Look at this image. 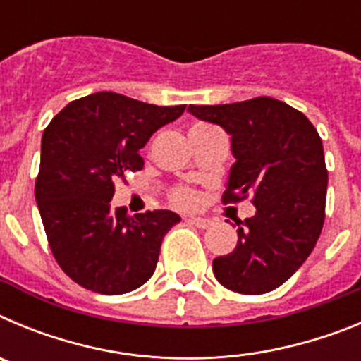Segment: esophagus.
Segmentation results:
<instances>
[{
  "label": "esophagus",
  "mask_w": 361,
  "mask_h": 361,
  "mask_svg": "<svg viewBox=\"0 0 361 361\" xmlns=\"http://www.w3.org/2000/svg\"><path fill=\"white\" fill-rule=\"evenodd\" d=\"M188 222H190V224H193V226H197V228H200V229H206V228H209V226L213 224L212 220L202 219V216H190V219H188Z\"/></svg>",
  "instance_id": "obj_1"
}]
</instances>
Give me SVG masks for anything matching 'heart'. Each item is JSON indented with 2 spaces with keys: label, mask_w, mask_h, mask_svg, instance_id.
I'll list each match as a JSON object with an SVG mask.
<instances>
[{
  "label": "heart",
  "mask_w": 361,
  "mask_h": 361,
  "mask_svg": "<svg viewBox=\"0 0 361 361\" xmlns=\"http://www.w3.org/2000/svg\"><path fill=\"white\" fill-rule=\"evenodd\" d=\"M171 202L180 206V208H190V206H195L197 195L188 188H175L171 191Z\"/></svg>",
  "instance_id": "obj_1"
}]
</instances>
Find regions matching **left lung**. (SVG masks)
I'll use <instances>...</instances> for the list:
<instances>
[{
    "label": "left lung",
    "instance_id": "obj_1",
    "mask_svg": "<svg viewBox=\"0 0 361 361\" xmlns=\"http://www.w3.org/2000/svg\"><path fill=\"white\" fill-rule=\"evenodd\" d=\"M197 119L231 135V166L222 202L251 197L257 213L237 222L238 242L213 260L224 288L264 295L291 279L320 237L325 220L327 168L311 121L273 97L215 106L190 104Z\"/></svg>",
    "mask_w": 361,
    "mask_h": 361
}]
</instances>
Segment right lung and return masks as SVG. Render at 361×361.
Here are the masks:
<instances>
[{"label":"right lung","instance_id":"right-lung-1","mask_svg":"<svg viewBox=\"0 0 361 361\" xmlns=\"http://www.w3.org/2000/svg\"><path fill=\"white\" fill-rule=\"evenodd\" d=\"M186 104L157 106L114 92L66 104L44 128L36 200L56 262L75 283L123 295L148 282L180 216L111 208L116 183L142 170L139 149Z\"/></svg>","mask_w":361,"mask_h":361}]
</instances>
